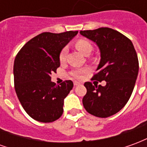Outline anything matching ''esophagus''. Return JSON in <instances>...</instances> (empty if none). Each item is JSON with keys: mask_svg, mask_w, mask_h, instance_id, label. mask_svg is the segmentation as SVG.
<instances>
[{"mask_svg": "<svg viewBox=\"0 0 147 147\" xmlns=\"http://www.w3.org/2000/svg\"><path fill=\"white\" fill-rule=\"evenodd\" d=\"M80 83H79V82H77V81H75L74 82V86H78V85H80Z\"/></svg>", "mask_w": 147, "mask_h": 147, "instance_id": "esophagus-1", "label": "esophagus"}]
</instances>
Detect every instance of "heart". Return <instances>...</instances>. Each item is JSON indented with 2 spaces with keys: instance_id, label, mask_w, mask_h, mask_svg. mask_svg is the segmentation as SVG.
Here are the masks:
<instances>
[{
  "instance_id": "obj_1",
  "label": "heart",
  "mask_w": 147,
  "mask_h": 147,
  "mask_svg": "<svg viewBox=\"0 0 147 147\" xmlns=\"http://www.w3.org/2000/svg\"><path fill=\"white\" fill-rule=\"evenodd\" d=\"M76 47L77 48L78 50H80L83 54L84 55H89L93 49V46L91 43L87 41L86 39H79L76 42ZM67 48L65 46L62 49L59 53V60L61 62H64L66 59V56H67ZM84 69H77V70H74L72 71V76L76 78H80L82 76V73L84 71Z\"/></svg>"
}]
</instances>
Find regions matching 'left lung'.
I'll use <instances>...</instances> for the list:
<instances>
[{"instance_id":"8db88e82","label":"left lung","mask_w":147,"mask_h":147,"mask_svg":"<svg viewBox=\"0 0 147 147\" xmlns=\"http://www.w3.org/2000/svg\"><path fill=\"white\" fill-rule=\"evenodd\" d=\"M80 34L95 42L101 53L98 72L91 80L106 82L105 86L84 83L83 106L95 117H110L123 108L132 94L139 73L136 49L129 38L109 27L81 30Z\"/></svg>"}]
</instances>
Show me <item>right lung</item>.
I'll return each instance as SVG.
<instances>
[{
    "label": "right lung",
    "mask_w": 147,
    "mask_h": 147,
    "mask_svg": "<svg viewBox=\"0 0 147 147\" xmlns=\"http://www.w3.org/2000/svg\"><path fill=\"white\" fill-rule=\"evenodd\" d=\"M78 31L44 32L22 47L13 67L16 93L27 113L34 120L50 123L63 114L64 99L73 87L71 80L60 85L51 81V74L60 67L59 53Z\"/></svg>",
    "instance_id": "1"
}]
</instances>
